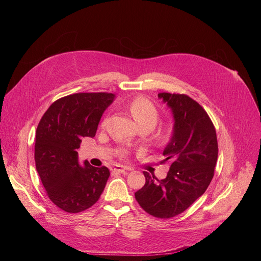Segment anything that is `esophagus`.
<instances>
[{"label": "esophagus", "instance_id": "1", "mask_svg": "<svg viewBox=\"0 0 261 261\" xmlns=\"http://www.w3.org/2000/svg\"><path fill=\"white\" fill-rule=\"evenodd\" d=\"M125 170H127L126 167H123V166H116L114 169H113V172H116V173H122L124 172Z\"/></svg>", "mask_w": 261, "mask_h": 261}]
</instances>
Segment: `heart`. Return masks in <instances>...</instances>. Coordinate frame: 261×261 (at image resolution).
I'll return each instance as SVG.
<instances>
[{
  "label": "heart",
  "instance_id": "heart-1",
  "mask_svg": "<svg viewBox=\"0 0 261 261\" xmlns=\"http://www.w3.org/2000/svg\"><path fill=\"white\" fill-rule=\"evenodd\" d=\"M128 109L140 129L151 130L155 142L164 145L171 141L174 136V128L171 124H162L156 127L160 119V111L152 101L143 96L136 97L129 103ZM118 155L120 158H125L127 152L121 151Z\"/></svg>",
  "mask_w": 261,
  "mask_h": 261
}]
</instances>
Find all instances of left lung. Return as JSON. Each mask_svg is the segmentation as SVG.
Instances as JSON below:
<instances>
[{
  "label": "left lung",
  "mask_w": 261,
  "mask_h": 261,
  "mask_svg": "<svg viewBox=\"0 0 261 261\" xmlns=\"http://www.w3.org/2000/svg\"><path fill=\"white\" fill-rule=\"evenodd\" d=\"M171 108L174 136L163 152L168 163L166 177L143 171L145 184L135 199L147 214L169 219L187 210L207 189L218 158L215 126L204 108L185 94L160 93Z\"/></svg>",
  "instance_id": "obj_1"
}]
</instances>
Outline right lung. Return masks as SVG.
<instances>
[{"mask_svg":"<svg viewBox=\"0 0 261 261\" xmlns=\"http://www.w3.org/2000/svg\"><path fill=\"white\" fill-rule=\"evenodd\" d=\"M110 93H77L55 101L36 131L35 163L48 198L67 213L94 205L110 175L107 167L79 163L83 137H94L103 111L113 102Z\"/></svg>","mask_w":261,"mask_h":261,"instance_id":"1","label":"right lung"}]
</instances>
